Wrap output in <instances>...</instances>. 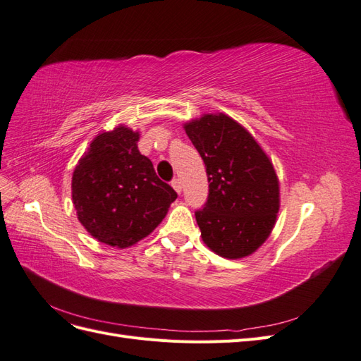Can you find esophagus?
Listing matches in <instances>:
<instances>
[{"mask_svg": "<svg viewBox=\"0 0 361 361\" xmlns=\"http://www.w3.org/2000/svg\"><path fill=\"white\" fill-rule=\"evenodd\" d=\"M171 187L174 188V191H176L178 194H180V191H182V182L179 179H173L171 180Z\"/></svg>", "mask_w": 361, "mask_h": 361, "instance_id": "obj_1", "label": "esophagus"}]
</instances>
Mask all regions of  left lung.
Listing matches in <instances>:
<instances>
[{
  "label": "left lung",
  "mask_w": 361,
  "mask_h": 361,
  "mask_svg": "<svg viewBox=\"0 0 361 361\" xmlns=\"http://www.w3.org/2000/svg\"><path fill=\"white\" fill-rule=\"evenodd\" d=\"M185 130L209 182L207 200L195 211L203 243L227 259L251 255L269 236L280 207L272 162L248 130L223 113L204 114Z\"/></svg>",
  "instance_id": "8db88e82"
}]
</instances>
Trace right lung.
<instances>
[{"mask_svg":"<svg viewBox=\"0 0 361 361\" xmlns=\"http://www.w3.org/2000/svg\"><path fill=\"white\" fill-rule=\"evenodd\" d=\"M140 135L118 126L97 135L75 167L72 200L78 220L97 241L126 248L146 238L178 194L140 154Z\"/></svg>","mask_w":361,"mask_h":361,"instance_id":"add662e5","label":"right lung"}]
</instances>
